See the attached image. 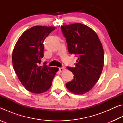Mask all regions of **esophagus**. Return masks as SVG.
<instances>
[{"mask_svg":"<svg viewBox=\"0 0 123 123\" xmlns=\"http://www.w3.org/2000/svg\"><path fill=\"white\" fill-rule=\"evenodd\" d=\"M66 69H64V68H63V67H61V68H59V71L61 72V73H62V72H64V70H65Z\"/></svg>","mask_w":123,"mask_h":123,"instance_id":"34e87169","label":"esophagus"}]
</instances>
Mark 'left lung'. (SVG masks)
<instances>
[{
    "label": "left lung",
    "mask_w": 123,
    "mask_h": 123,
    "mask_svg": "<svg viewBox=\"0 0 123 123\" xmlns=\"http://www.w3.org/2000/svg\"><path fill=\"white\" fill-rule=\"evenodd\" d=\"M69 53L78 56L75 67L67 68L74 74L66 83L68 90L75 94L88 92L100 78L104 66V50L100 41L92 29L81 23L61 26Z\"/></svg>",
    "instance_id": "left-lung-1"
}]
</instances>
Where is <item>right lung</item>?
Listing matches in <instances>:
<instances>
[{
	"label": "right lung",
	"mask_w": 123,
	"mask_h": 123,
	"mask_svg": "<svg viewBox=\"0 0 123 123\" xmlns=\"http://www.w3.org/2000/svg\"><path fill=\"white\" fill-rule=\"evenodd\" d=\"M54 26H34L23 33L12 53V64L17 76L27 90L40 94L50 88L57 67L41 66L44 56L45 38L55 29Z\"/></svg>",
	"instance_id": "add662e5"
}]
</instances>
